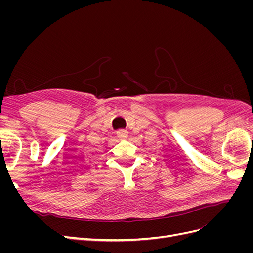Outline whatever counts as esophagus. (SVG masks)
Here are the masks:
<instances>
[{
	"label": "esophagus",
	"mask_w": 253,
	"mask_h": 253,
	"mask_svg": "<svg viewBox=\"0 0 253 253\" xmlns=\"http://www.w3.org/2000/svg\"><path fill=\"white\" fill-rule=\"evenodd\" d=\"M127 131L126 129H118L117 131V135H118V137L120 139H125V138H126L127 137Z\"/></svg>",
	"instance_id": "obj_1"
}]
</instances>
